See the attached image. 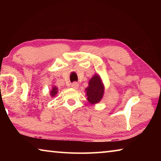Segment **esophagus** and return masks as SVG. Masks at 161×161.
<instances>
[{
  "mask_svg": "<svg viewBox=\"0 0 161 161\" xmlns=\"http://www.w3.org/2000/svg\"><path fill=\"white\" fill-rule=\"evenodd\" d=\"M71 86H72L73 89H78V87H79V84L77 82H73V83L71 84Z\"/></svg>",
  "mask_w": 161,
  "mask_h": 161,
  "instance_id": "esophagus-1",
  "label": "esophagus"
}]
</instances>
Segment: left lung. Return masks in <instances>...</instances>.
<instances>
[{"mask_svg":"<svg viewBox=\"0 0 161 161\" xmlns=\"http://www.w3.org/2000/svg\"><path fill=\"white\" fill-rule=\"evenodd\" d=\"M103 91L104 88L100 77L97 75H94L89 81V86L86 88L87 100L92 104L99 102L103 95Z\"/></svg>","mask_w":161,"mask_h":161,"instance_id":"left-lung-1","label":"left lung"}]
</instances>
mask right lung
I'll return each mask as SVG.
<instances>
[{"mask_svg":"<svg viewBox=\"0 0 161 161\" xmlns=\"http://www.w3.org/2000/svg\"><path fill=\"white\" fill-rule=\"evenodd\" d=\"M58 93V88H57V86H53V89H52V91L50 92V94L52 97H54L55 96V94Z\"/></svg>","mask_w":161,"mask_h":161,"instance_id":"add662e5","label":"right lung"}]
</instances>
